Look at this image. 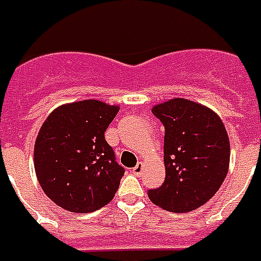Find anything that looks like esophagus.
Wrapping results in <instances>:
<instances>
[{
    "label": "esophagus",
    "mask_w": 261,
    "mask_h": 261,
    "mask_svg": "<svg viewBox=\"0 0 261 261\" xmlns=\"http://www.w3.org/2000/svg\"><path fill=\"white\" fill-rule=\"evenodd\" d=\"M133 173L136 175H142V173H144V163H138V165L133 169Z\"/></svg>",
    "instance_id": "obj_1"
}]
</instances>
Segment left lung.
I'll list each match as a JSON object with an SVG mask.
<instances>
[{"label": "left lung", "instance_id": "1", "mask_svg": "<svg viewBox=\"0 0 261 261\" xmlns=\"http://www.w3.org/2000/svg\"><path fill=\"white\" fill-rule=\"evenodd\" d=\"M152 113L166 130V177L149 199L169 212H192L213 198L228 173L225 125L213 109L185 98L158 103Z\"/></svg>", "mask_w": 261, "mask_h": 261}]
</instances>
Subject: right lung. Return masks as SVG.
Masks as SVG:
<instances>
[{
	"label": "right lung",
	"mask_w": 261,
	"mask_h": 261,
	"mask_svg": "<svg viewBox=\"0 0 261 261\" xmlns=\"http://www.w3.org/2000/svg\"><path fill=\"white\" fill-rule=\"evenodd\" d=\"M120 109L99 99L58 106L34 144V169L42 191L59 207L90 213L113 199L124 169L105 140Z\"/></svg>",
	"instance_id": "add662e5"
}]
</instances>
